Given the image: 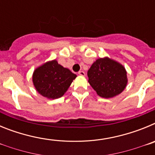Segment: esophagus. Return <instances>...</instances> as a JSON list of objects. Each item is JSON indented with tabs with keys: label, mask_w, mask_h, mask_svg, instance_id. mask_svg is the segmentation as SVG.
<instances>
[{
	"label": "esophagus",
	"mask_w": 155,
	"mask_h": 155,
	"mask_svg": "<svg viewBox=\"0 0 155 155\" xmlns=\"http://www.w3.org/2000/svg\"><path fill=\"white\" fill-rule=\"evenodd\" d=\"M78 74L81 75V76H84V75H85V73H84V71H78Z\"/></svg>",
	"instance_id": "esophagus-1"
}]
</instances>
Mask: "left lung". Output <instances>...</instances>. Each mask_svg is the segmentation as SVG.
<instances>
[{
  "label": "left lung",
  "instance_id": "left-lung-1",
  "mask_svg": "<svg viewBox=\"0 0 155 155\" xmlns=\"http://www.w3.org/2000/svg\"><path fill=\"white\" fill-rule=\"evenodd\" d=\"M88 82L102 98H113L124 91L127 84L123 65L108 57L98 59L87 71Z\"/></svg>",
  "mask_w": 155,
  "mask_h": 155
}]
</instances>
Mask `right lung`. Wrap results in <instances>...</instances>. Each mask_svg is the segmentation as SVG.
<instances>
[{"label":"right lung","instance_id":"obj_1","mask_svg":"<svg viewBox=\"0 0 155 155\" xmlns=\"http://www.w3.org/2000/svg\"><path fill=\"white\" fill-rule=\"evenodd\" d=\"M76 77L69 69L64 68L54 60L35 69L32 81L39 94L54 99L64 95Z\"/></svg>","mask_w":155,"mask_h":155}]
</instances>
